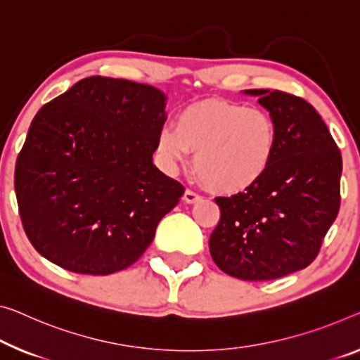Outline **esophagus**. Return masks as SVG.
I'll return each instance as SVG.
<instances>
[{
  "label": "esophagus",
  "instance_id": "34e87169",
  "mask_svg": "<svg viewBox=\"0 0 360 360\" xmlns=\"http://www.w3.org/2000/svg\"><path fill=\"white\" fill-rule=\"evenodd\" d=\"M199 199H201V196L196 195L195 191H191V190H186V191H185L184 201H185L186 204H195V202L199 201Z\"/></svg>",
  "mask_w": 360,
  "mask_h": 360
}]
</instances>
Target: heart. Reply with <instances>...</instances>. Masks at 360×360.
Here are the masks:
<instances>
[{"mask_svg": "<svg viewBox=\"0 0 360 360\" xmlns=\"http://www.w3.org/2000/svg\"><path fill=\"white\" fill-rule=\"evenodd\" d=\"M278 130L267 110L211 99L176 114L172 127L159 130L156 151L167 170L195 153L193 169L214 191L235 195L250 190L274 161Z\"/></svg>", "mask_w": 360, "mask_h": 360, "instance_id": "heart-1", "label": "heart"}]
</instances>
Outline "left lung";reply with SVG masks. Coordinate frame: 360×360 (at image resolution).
<instances>
[{"mask_svg": "<svg viewBox=\"0 0 360 360\" xmlns=\"http://www.w3.org/2000/svg\"><path fill=\"white\" fill-rule=\"evenodd\" d=\"M257 96L278 130L274 161L250 190L215 198L220 220L209 251L220 270L240 280H274L306 269L340 211L341 153L320 114L283 91Z\"/></svg>", "mask_w": 360, "mask_h": 360, "instance_id": "1", "label": "left lung"}]
</instances>
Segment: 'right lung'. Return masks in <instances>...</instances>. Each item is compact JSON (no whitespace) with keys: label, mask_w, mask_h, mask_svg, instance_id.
I'll return each instance as SVG.
<instances>
[{"label":"right lung","mask_w":360,"mask_h":360,"mask_svg":"<svg viewBox=\"0 0 360 360\" xmlns=\"http://www.w3.org/2000/svg\"><path fill=\"white\" fill-rule=\"evenodd\" d=\"M167 96L86 77L33 117L15 162L19 214L33 248L65 270L130 267L185 188L153 164Z\"/></svg>","instance_id":"obj_1"}]
</instances>
